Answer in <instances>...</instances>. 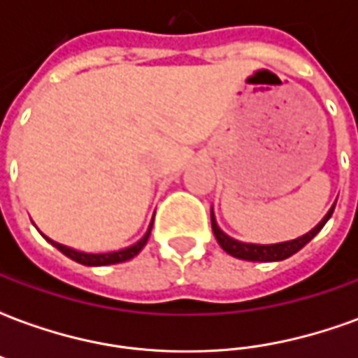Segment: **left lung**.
Listing matches in <instances>:
<instances>
[{
	"label": "left lung",
	"mask_w": 358,
	"mask_h": 358,
	"mask_svg": "<svg viewBox=\"0 0 358 358\" xmlns=\"http://www.w3.org/2000/svg\"><path fill=\"white\" fill-rule=\"evenodd\" d=\"M336 207V205H334ZM334 207H331L326 217L318 222V224L307 232L305 236H301L297 240H289V241H282V243H270V245H259V243H243V241H238L226 236L217 224V218L213 215L210 210V226H213V234L217 238L218 245L224 249L228 255L236 257V259H241V261H253V263H274V261H284L287 257L295 255L299 249H303L307 245L308 241L315 238L316 234L320 232L324 228V224L328 222V218L331 217L334 213Z\"/></svg>",
	"instance_id": "left-lung-1"
}]
</instances>
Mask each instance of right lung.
<instances>
[{
  "instance_id": "1",
  "label": "right lung",
  "mask_w": 358,
  "mask_h": 358,
  "mask_svg": "<svg viewBox=\"0 0 358 358\" xmlns=\"http://www.w3.org/2000/svg\"><path fill=\"white\" fill-rule=\"evenodd\" d=\"M151 228H153V222L149 224L148 232H145V236H143L140 241H136V243L130 245V248L120 249V251H113V253H82V251H76V249L73 248L61 245V243L50 240V238H45V236H43V238L50 241L51 245H55L63 255H66L69 259H73V261H76V263L86 264V266H105V264H118V263H124V261L134 259V257L138 255L141 249H143V245L148 243Z\"/></svg>"
}]
</instances>
